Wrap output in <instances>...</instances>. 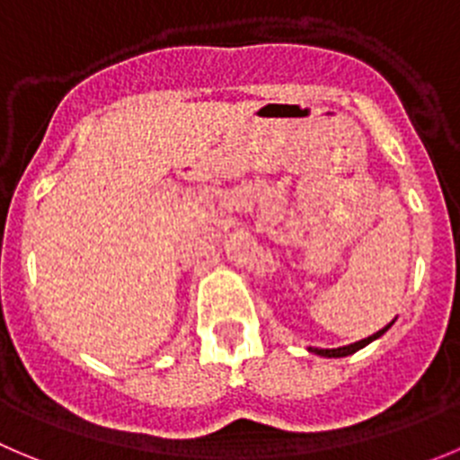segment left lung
I'll return each mask as SVG.
<instances>
[{
	"label": "left lung",
	"instance_id": "left-lung-1",
	"mask_svg": "<svg viewBox=\"0 0 460 460\" xmlns=\"http://www.w3.org/2000/svg\"><path fill=\"white\" fill-rule=\"evenodd\" d=\"M393 323H395V321H393ZM393 323H388V325L384 327V330H379L377 334L368 336V339H361V341H357V343H349V345H343V348H332V349H323V348H309V352H314V354H321V357H330V358L348 357V354H354V352H357V349L366 348V345H368V343H373L375 339H379V336H382L384 332H386L388 327L393 325Z\"/></svg>",
	"mask_w": 460,
	"mask_h": 460
}]
</instances>
